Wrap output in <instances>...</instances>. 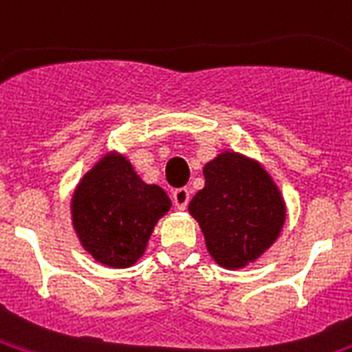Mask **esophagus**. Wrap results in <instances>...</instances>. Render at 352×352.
<instances>
[{"label": "esophagus", "instance_id": "34e87169", "mask_svg": "<svg viewBox=\"0 0 352 352\" xmlns=\"http://www.w3.org/2000/svg\"><path fill=\"white\" fill-rule=\"evenodd\" d=\"M171 197H173V203H175L177 209H179V210L186 209V205H188V201H190L188 188H177V190H173V194H171Z\"/></svg>", "mask_w": 352, "mask_h": 352}]
</instances>
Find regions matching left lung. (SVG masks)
<instances>
[{"label": "left lung", "mask_w": 352, "mask_h": 352, "mask_svg": "<svg viewBox=\"0 0 352 352\" xmlns=\"http://www.w3.org/2000/svg\"><path fill=\"white\" fill-rule=\"evenodd\" d=\"M205 186L188 205L210 257L223 269H242L274 244L285 222L280 190L252 158L226 151L203 168Z\"/></svg>", "instance_id": "8db88e82"}]
</instances>
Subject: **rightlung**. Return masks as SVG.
<instances>
[{
    "label": "right lung",
    "mask_w": 352,
    "mask_h": 352,
    "mask_svg": "<svg viewBox=\"0 0 352 352\" xmlns=\"http://www.w3.org/2000/svg\"><path fill=\"white\" fill-rule=\"evenodd\" d=\"M169 207L160 186L143 183L123 155L110 153L83 175L70 212L83 248L102 265L126 269L143 256Z\"/></svg>",
    "instance_id": "right-lung-1"
}]
</instances>
